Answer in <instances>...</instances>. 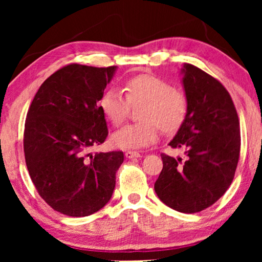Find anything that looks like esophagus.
Returning a JSON list of instances; mask_svg holds the SVG:
<instances>
[{
	"label": "esophagus",
	"mask_w": 262,
	"mask_h": 262,
	"mask_svg": "<svg viewBox=\"0 0 262 262\" xmlns=\"http://www.w3.org/2000/svg\"><path fill=\"white\" fill-rule=\"evenodd\" d=\"M125 156H126L127 159H137V157H141V154L138 151H134V150H127V151L125 152Z\"/></svg>",
	"instance_id": "34e87169"
}]
</instances>
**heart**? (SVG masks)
Wrapping results in <instances>:
<instances>
[{
  "label": "heart",
  "instance_id": "heart-1",
  "mask_svg": "<svg viewBox=\"0 0 262 262\" xmlns=\"http://www.w3.org/2000/svg\"><path fill=\"white\" fill-rule=\"evenodd\" d=\"M125 92L110 88L100 99V110L114 126L123 124L131 106L142 105L139 119L114 132L113 144L121 149L145 148L159 138L160 128L164 134H174L187 117L188 100L182 91L154 75L142 74L128 78Z\"/></svg>",
  "mask_w": 262,
  "mask_h": 262
}]
</instances>
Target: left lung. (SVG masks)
Instances as JSON below:
<instances>
[{"label":"left lung","instance_id":"obj_1","mask_svg":"<svg viewBox=\"0 0 262 262\" xmlns=\"http://www.w3.org/2000/svg\"><path fill=\"white\" fill-rule=\"evenodd\" d=\"M187 117L169 145L184 148L187 159L162 154L163 168L155 192L167 206L184 213L207 209L227 192L237 167L241 135L232 99L205 71L185 64Z\"/></svg>","mask_w":262,"mask_h":262}]
</instances>
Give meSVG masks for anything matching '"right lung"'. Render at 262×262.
<instances>
[{
  "mask_svg": "<svg viewBox=\"0 0 262 262\" xmlns=\"http://www.w3.org/2000/svg\"><path fill=\"white\" fill-rule=\"evenodd\" d=\"M117 67L69 64L38 89L24 132L26 166L39 195L58 212L85 217L116 187L123 151L89 154L108 135L100 101Z\"/></svg>",
  "mask_w": 262,
  "mask_h": 262,
  "instance_id": "right-lung-1",
  "label": "right lung"
}]
</instances>
